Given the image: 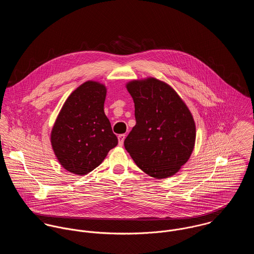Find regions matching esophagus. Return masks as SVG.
Wrapping results in <instances>:
<instances>
[{"label":"esophagus","mask_w":254,"mask_h":254,"mask_svg":"<svg viewBox=\"0 0 254 254\" xmlns=\"http://www.w3.org/2000/svg\"><path fill=\"white\" fill-rule=\"evenodd\" d=\"M125 137H126V135H125V134H120V135L118 136V144H119V145H123L124 140H125Z\"/></svg>","instance_id":"esophagus-1"}]
</instances>
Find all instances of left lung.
Wrapping results in <instances>:
<instances>
[{
	"label": "left lung",
	"mask_w": 254,
	"mask_h": 254,
	"mask_svg": "<svg viewBox=\"0 0 254 254\" xmlns=\"http://www.w3.org/2000/svg\"><path fill=\"white\" fill-rule=\"evenodd\" d=\"M135 104L136 125L124 146L137 166L155 179L175 175L195 143V123L185 102L167 83L153 77L126 84Z\"/></svg>",
	"instance_id": "obj_1"
}]
</instances>
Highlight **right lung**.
Wrapping results in <instances>:
<instances>
[{
    "label": "right lung",
    "mask_w": 254,
    "mask_h": 254,
    "mask_svg": "<svg viewBox=\"0 0 254 254\" xmlns=\"http://www.w3.org/2000/svg\"><path fill=\"white\" fill-rule=\"evenodd\" d=\"M107 87L86 81L75 89L61 109L51 132V144L61 165L76 175L98 167L118 144L104 106Z\"/></svg>",
    "instance_id": "right-lung-1"
}]
</instances>
